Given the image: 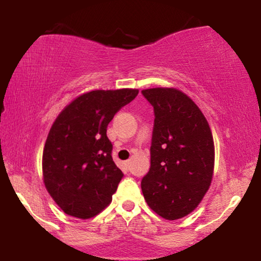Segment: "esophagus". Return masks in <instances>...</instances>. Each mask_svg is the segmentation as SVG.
Listing matches in <instances>:
<instances>
[{
    "instance_id": "34e87169",
    "label": "esophagus",
    "mask_w": 261,
    "mask_h": 261,
    "mask_svg": "<svg viewBox=\"0 0 261 261\" xmlns=\"http://www.w3.org/2000/svg\"><path fill=\"white\" fill-rule=\"evenodd\" d=\"M124 165H126L127 167H129V165H130V160H126V162H124Z\"/></svg>"
}]
</instances>
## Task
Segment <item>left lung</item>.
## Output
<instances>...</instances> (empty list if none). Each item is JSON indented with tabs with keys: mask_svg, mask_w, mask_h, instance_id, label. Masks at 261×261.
<instances>
[{
	"mask_svg": "<svg viewBox=\"0 0 261 261\" xmlns=\"http://www.w3.org/2000/svg\"><path fill=\"white\" fill-rule=\"evenodd\" d=\"M142 95L154 109L151 167L141 190L149 208L178 220L197 208L213 179L215 148L209 123L196 103L174 88Z\"/></svg>",
	"mask_w": 261,
	"mask_h": 261,
	"instance_id": "1",
	"label": "left lung"
}]
</instances>
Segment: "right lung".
I'll return each mask as SVG.
<instances>
[{
  "instance_id": "right-lung-1",
  "label": "right lung",
  "mask_w": 261,
  "mask_h": 261,
  "mask_svg": "<svg viewBox=\"0 0 261 261\" xmlns=\"http://www.w3.org/2000/svg\"><path fill=\"white\" fill-rule=\"evenodd\" d=\"M138 94V89L87 92L53 122L42 153V176L48 194L67 215L90 219L112 202L123 173L112 158L107 127Z\"/></svg>"
}]
</instances>
